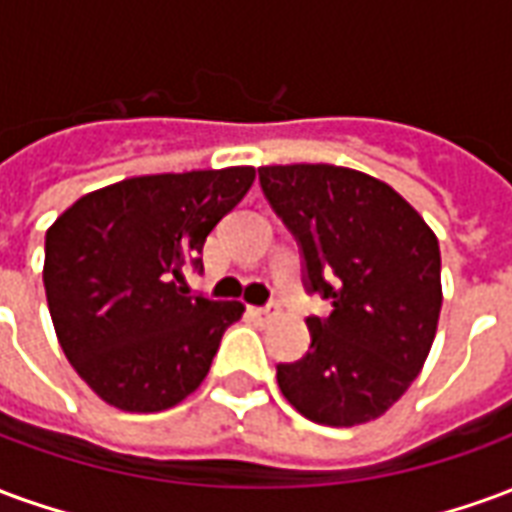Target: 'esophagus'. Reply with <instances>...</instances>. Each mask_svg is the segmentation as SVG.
<instances>
[{
  "label": "esophagus",
  "instance_id": "obj_1",
  "mask_svg": "<svg viewBox=\"0 0 512 512\" xmlns=\"http://www.w3.org/2000/svg\"><path fill=\"white\" fill-rule=\"evenodd\" d=\"M252 315H255V318H263V321H268V318H274V315H277V307H274V304H268V307H252Z\"/></svg>",
  "mask_w": 512,
  "mask_h": 512
}]
</instances>
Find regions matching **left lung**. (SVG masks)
<instances>
[{
  "label": "left lung",
  "instance_id": "left-lung-1",
  "mask_svg": "<svg viewBox=\"0 0 512 512\" xmlns=\"http://www.w3.org/2000/svg\"><path fill=\"white\" fill-rule=\"evenodd\" d=\"M260 189L301 252L310 351L277 365L282 395L318 425L351 428L397 403L428 359L441 312L439 241L392 186L332 164L260 167Z\"/></svg>",
  "mask_w": 512,
  "mask_h": 512
}]
</instances>
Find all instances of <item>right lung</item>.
Returning a JSON list of instances; mask_svg holds the SVG:
<instances>
[{"instance_id": "add662e5", "label": "right lung", "mask_w": 512, "mask_h": 512, "mask_svg": "<svg viewBox=\"0 0 512 512\" xmlns=\"http://www.w3.org/2000/svg\"><path fill=\"white\" fill-rule=\"evenodd\" d=\"M255 167L142 175L90 191L46 233L43 285L60 345L95 395L123 411H164L208 376L244 304L186 296L205 238Z\"/></svg>"}]
</instances>
